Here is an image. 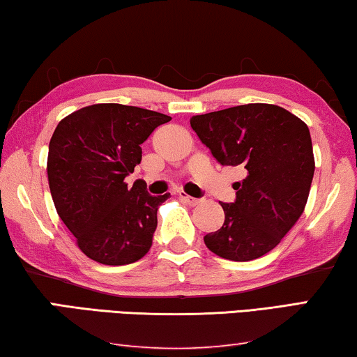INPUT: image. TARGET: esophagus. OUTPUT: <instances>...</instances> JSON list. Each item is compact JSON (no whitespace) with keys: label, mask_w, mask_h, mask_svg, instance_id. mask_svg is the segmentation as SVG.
<instances>
[{"label":"esophagus","mask_w":357,"mask_h":357,"mask_svg":"<svg viewBox=\"0 0 357 357\" xmlns=\"http://www.w3.org/2000/svg\"><path fill=\"white\" fill-rule=\"evenodd\" d=\"M178 196H180V199H182L183 202H186V204H190V206L199 204V199H197V197L188 196L186 193H183V191H178Z\"/></svg>","instance_id":"obj_1"}]
</instances>
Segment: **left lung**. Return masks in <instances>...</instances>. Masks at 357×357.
I'll list each match as a JSON object with an SVG mask.
<instances>
[{"mask_svg": "<svg viewBox=\"0 0 357 357\" xmlns=\"http://www.w3.org/2000/svg\"><path fill=\"white\" fill-rule=\"evenodd\" d=\"M190 124L222 166L248 171L234 183V202H220L225 222L204 236L207 249L233 261L260 259L305 211L314 175L308 126L270 103L197 114Z\"/></svg>", "mask_w": 357, "mask_h": 357, "instance_id": "obj_1", "label": "left lung"}]
</instances>
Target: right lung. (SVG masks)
Here are the masks:
<instances>
[{
    "label": "right lung",
    "instance_id": "add662e5",
    "mask_svg": "<svg viewBox=\"0 0 357 357\" xmlns=\"http://www.w3.org/2000/svg\"><path fill=\"white\" fill-rule=\"evenodd\" d=\"M169 121L151 109L97 103L57 124L49 142V188L59 217L89 259L119 266L150 250L158 209L171 193L151 196L124 178L142 161L140 145Z\"/></svg>",
    "mask_w": 357,
    "mask_h": 357
}]
</instances>
